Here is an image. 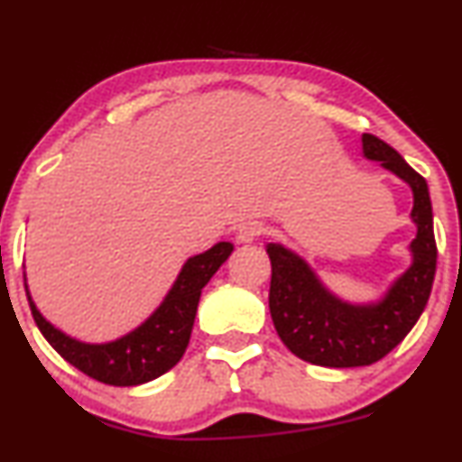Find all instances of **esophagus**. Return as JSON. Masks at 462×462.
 I'll return each instance as SVG.
<instances>
[{"label": "esophagus", "instance_id": "obj_1", "mask_svg": "<svg viewBox=\"0 0 462 462\" xmlns=\"http://www.w3.org/2000/svg\"><path fill=\"white\" fill-rule=\"evenodd\" d=\"M264 235V226L263 224H247L238 230V241L241 243H252L255 238H260Z\"/></svg>", "mask_w": 462, "mask_h": 462}]
</instances>
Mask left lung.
I'll return each mask as SVG.
<instances>
[{
  "label": "left lung",
  "instance_id": "1",
  "mask_svg": "<svg viewBox=\"0 0 462 462\" xmlns=\"http://www.w3.org/2000/svg\"><path fill=\"white\" fill-rule=\"evenodd\" d=\"M364 154L413 189L411 217L418 236L411 243L413 264L374 305L344 303L320 284L297 254L269 243V310L277 336L299 359L325 368L370 365L393 351L424 312L437 269L432 207L424 176H420L390 143L364 133Z\"/></svg>",
  "mask_w": 462,
  "mask_h": 462
}]
</instances>
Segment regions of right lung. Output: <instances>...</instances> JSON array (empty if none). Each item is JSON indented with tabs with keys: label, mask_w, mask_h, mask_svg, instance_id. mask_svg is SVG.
I'll list each match as a JSON object with an SVG mask.
<instances>
[{
	"label": "right lung",
	"mask_w": 462,
	"mask_h": 462,
	"mask_svg": "<svg viewBox=\"0 0 462 462\" xmlns=\"http://www.w3.org/2000/svg\"><path fill=\"white\" fill-rule=\"evenodd\" d=\"M232 249V243H217L208 252L189 258L157 312L129 336L109 344H83L55 329L38 312L25 286L27 301L44 340L70 365L107 385H142L174 368L185 355L202 288L226 263Z\"/></svg>",
	"instance_id": "obj_1"
}]
</instances>
